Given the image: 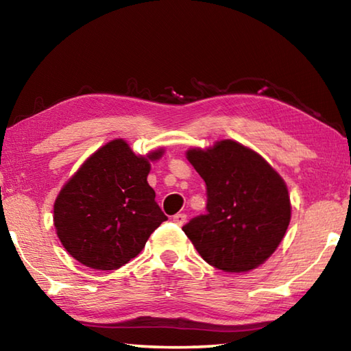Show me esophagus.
Listing matches in <instances>:
<instances>
[{
    "mask_svg": "<svg viewBox=\"0 0 351 351\" xmlns=\"http://www.w3.org/2000/svg\"><path fill=\"white\" fill-rule=\"evenodd\" d=\"M186 219H187V215L186 213H176L173 216V222H175L176 226H182L184 222H186Z\"/></svg>",
    "mask_w": 351,
    "mask_h": 351,
    "instance_id": "obj_1",
    "label": "esophagus"
}]
</instances>
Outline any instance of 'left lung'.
<instances>
[{
  "instance_id": "8db88e82",
  "label": "left lung",
  "mask_w": 351,
  "mask_h": 351,
  "mask_svg": "<svg viewBox=\"0 0 351 351\" xmlns=\"http://www.w3.org/2000/svg\"><path fill=\"white\" fill-rule=\"evenodd\" d=\"M187 158L206 182L207 213L190 219L184 233L215 269H256L289 227L291 207L284 180L256 152L230 139L189 150Z\"/></svg>"
}]
</instances>
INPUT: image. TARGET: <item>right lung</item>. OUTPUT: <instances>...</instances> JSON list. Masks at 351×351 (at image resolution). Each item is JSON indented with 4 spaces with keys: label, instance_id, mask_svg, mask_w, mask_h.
<instances>
[{
    "label": "right lung",
    "instance_id": "right-lung-1",
    "mask_svg": "<svg viewBox=\"0 0 351 351\" xmlns=\"http://www.w3.org/2000/svg\"><path fill=\"white\" fill-rule=\"evenodd\" d=\"M114 139L81 165L60 192L53 222L69 254L90 269L117 270L143 250L167 216L149 186L150 161Z\"/></svg>",
    "mask_w": 351,
    "mask_h": 351
}]
</instances>
